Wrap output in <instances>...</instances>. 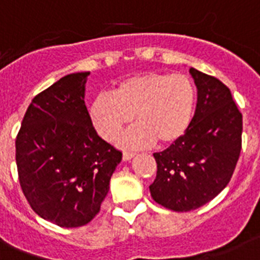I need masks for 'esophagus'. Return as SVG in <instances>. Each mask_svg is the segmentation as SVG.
<instances>
[{
    "mask_svg": "<svg viewBox=\"0 0 260 260\" xmlns=\"http://www.w3.org/2000/svg\"><path fill=\"white\" fill-rule=\"evenodd\" d=\"M134 156L135 152H131V151H124V154H122V159H124V160H131Z\"/></svg>",
    "mask_w": 260,
    "mask_h": 260,
    "instance_id": "1",
    "label": "esophagus"
}]
</instances>
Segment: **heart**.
<instances>
[{"label":"heart","instance_id":"obj_1","mask_svg":"<svg viewBox=\"0 0 260 260\" xmlns=\"http://www.w3.org/2000/svg\"><path fill=\"white\" fill-rule=\"evenodd\" d=\"M196 98L186 75L144 73L120 81L113 94H98L90 104V121L102 139L114 142L135 114L138 124L122 136V146L143 147L154 140L170 146L187 134Z\"/></svg>","mask_w":260,"mask_h":260}]
</instances>
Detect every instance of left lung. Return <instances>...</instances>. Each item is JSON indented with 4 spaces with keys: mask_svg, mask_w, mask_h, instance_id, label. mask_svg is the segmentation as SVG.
Instances as JSON below:
<instances>
[{
    "mask_svg": "<svg viewBox=\"0 0 260 260\" xmlns=\"http://www.w3.org/2000/svg\"><path fill=\"white\" fill-rule=\"evenodd\" d=\"M197 105L187 134L155 152L151 197L167 209L189 212L205 205L232 178L242 150L243 116L231 90L217 78L190 69Z\"/></svg>",
    "mask_w": 260,
    "mask_h": 260,
    "instance_id": "1",
    "label": "left lung"
}]
</instances>
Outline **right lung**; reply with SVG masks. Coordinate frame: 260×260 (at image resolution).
Segmentation results:
<instances>
[{
	"label": "right lung",
	"instance_id": "1",
	"mask_svg": "<svg viewBox=\"0 0 260 260\" xmlns=\"http://www.w3.org/2000/svg\"><path fill=\"white\" fill-rule=\"evenodd\" d=\"M89 74H69L39 93L16 139L22 193L40 217L64 228L93 220L122 158L90 121L85 105Z\"/></svg>",
	"mask_w": 260,
	"mask_h": 260
}]
</instances>
